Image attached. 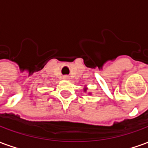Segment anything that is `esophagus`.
Here are the masks:
<instances>
[{
	"label": "esophagus",
	"mask_w": 148,
	"mask_h": 148,
	"mask_svg": "<svg viewBox=\"0 0 148 148\" xmlns=\"http://www.w3.org/2000/svg\"><path fill=\"white\" fill-rule=\"evenodd\" d=\"M63 79H64V80H68V79H69V76L65 75V76H63Z\"/></svg>",
	"instance_id": "1"
}]
</instances>
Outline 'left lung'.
<instances>
[{"instance_id": "8db88e82", "label": "left lung", "mask_w": 148, "mask_h": 148, "mask_svg": "<svg viewBox=\"0 0 148 148\" xmlns=\"http://www.w3.org/2000/svg\"><path fill=\"white\" fill-rule=\"evenodd\" d=\"M83 90H84V92H86L87 90H88V88H87V87H86H86L84 88ZM89 94H91V93H89Z\"/></svg>"}]
</instances>
